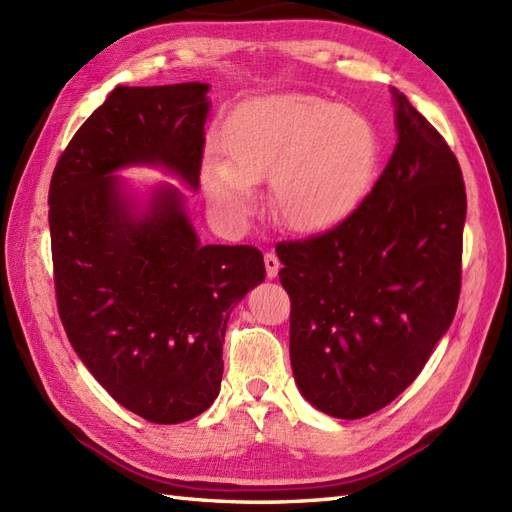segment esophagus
<instances>
[{
	"label": "esophagus",
	"mask_w": 512,
	"mask_h": 512,
	"mask_svg": "<svg viewBox=\"0 0 512 512\" xmlns=\"http://www.w3.org/2000/svg\"><path fill=\"white\" fill-rule=\"evenodd\" d=\"M264 264H266V274H268V279H274L279 274V270H281V261H279V257L274 255V253H266L264 255Z\"/></svg>",
	"instance_id": "1"
}]
</instances>
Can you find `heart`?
<instances>
[{
    "instance_id": "1",
    "label": "heart",
    "mask_w": 512,
    "mask_h": 512,
    "mask_svg": "<svg viewBox=\"0 0 512 512\" xmlns=\"http://www.w3.org/2000/svg\"><path fill=\"white\" fill-rule=\"evenodd\" d=\"M227 162L209 160V199L233 220L251 216L270 179L272 212L296 233L342 225L363 203L378 164V136L363 114L316 95L246 101L220 131Z\"/></svg>"
}]
</instances>
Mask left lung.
I'll return each mask as SVG.
<instances>
[{
	"mask_svg": "<svg viewBox=\"0 0 512 512\" xmlns=\"http://www.w3.org/2000/svg\"><path fill=\"white\" fill-rule=\"evenodd\" d=\"M391 97L396 149L357 212L316 238L277 244L294 381L339 419L372 415L415 381L461 294V166L398 88Z\"/></svg>",
	"mask_w": 512,
	"mask_h": 512,
	"instance_id": "1",
	"label": "left lung"
}]
</instances>
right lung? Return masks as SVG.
Returning a JSON list of instances; mask_svg holds the SVG:
<instances>
[{
    "mask_svg": "<svg viewBox=\"0 0 512 512\" xmlns=\"http://www.w3.org/2000/svg\"><path fill=\"white\" fill-rule=\"evenodd\" d=\"M209 84L116 86L62 153L49 186L60 320L110 396L153 424L214 404L233 307L266 279L255 246L201 244L175 183L199 190Z\"/></svg>",
    "mask_w": 512,
    "mask_h": 512,
    "instance_id": "obj_1",
    "label": "right lung"
}]
</instances>
